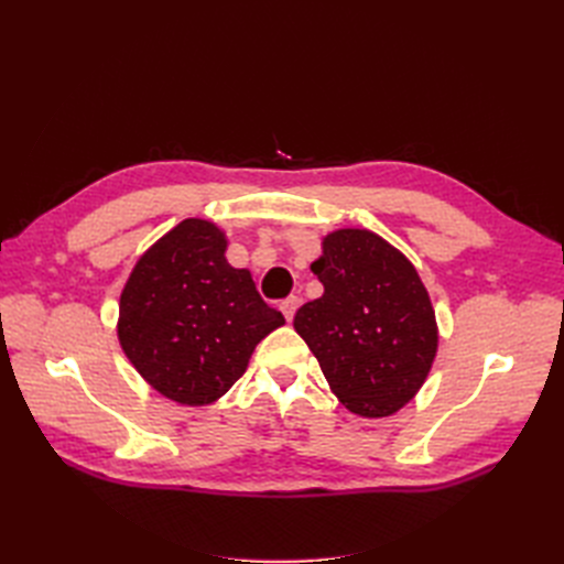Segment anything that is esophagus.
Segmentation results:
<instances>
[{"instance_id": "34e87169", "label": "esophagus", "mask_w": 564, "mask_h": 564, "mask_svg": "<svg viewBox=\"0 0 564 564\" xmlns=\"http://www.w3.org/2000/svg\"><path fill=\"white\" fill-rule=\"evenodd\" d=\"M299 299L296 296H289V299H284L282 303H280V311H282V315L286 317V322H292L294 319V315H296V308H299Z\"/></svg>"}]
</instances>
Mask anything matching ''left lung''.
Segmentation results:
<instances>
[{
  "label": "left lung",
  "instance_id": "1",
  "mask_svg": "<svg viewBox=\"0 0 564 564\" xmlns=\"http://www.w3.org/2000/svg\"><path fill=\"white\" fill-rule=\"evenodd\" d=\"M311 270L324 294L299 308L294 329L317 357L338 402L365 419L414 400L437 355V319L406 256L367 228L322 237Z\"/></svg>",
  "mask_w": 564,
  "mask_h": 564
}]
</instances>
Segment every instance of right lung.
Instances as JSON below:
<instances>
[{
    "instance_id": "1",
    "label": "right lung",
    "mask_w": 564,
    "mask_h": 564,
    "mask_svg": "<svg viewBox=\"0 0 564 564\" xmlns=\"http://www.w3.org/2000/svg\"><path fill=\"white\" fill-rule=\"evenodd\" d=\"M226 249L216 224L185 218L141 253L119 294V346L150 388L185 406L224 398L284 324Z\"/></svg>"
}]
</instances>
